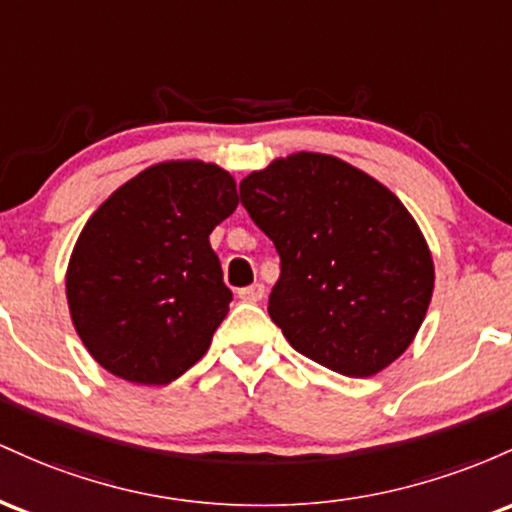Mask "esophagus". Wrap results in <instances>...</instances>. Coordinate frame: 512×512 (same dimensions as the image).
Listing matches in <instances>:
<instances>
[{
    "instance_id": "34e87169",
    "label": "esophagus",
    "mask_w": 512,
    "mask_h": 512,
    "mask_svg": "<svg viewBox=\"0 0 512 512\" xmlns=\"http://www.w3.org/2000/svg\"><path fill=\"white\" fill-rule=\"evenodd\" d=\"M263 295H266V287H263L261 283L241 287L239 290V300H244V302H261Z\"/></svg>"
}]
</instances>
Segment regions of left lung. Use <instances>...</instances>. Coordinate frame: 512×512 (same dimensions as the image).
I'll use <instances>...</instances> for the list:
<instances>
[{
  "label": "left lung",
  "instance_id": "left-lung-1",
  "mask_svg": "<svg viewBox=\"0 0 512 512\" xmlns=\"http://www.w3.org/2000/svg\"><path fill=\"white\" fill-rule=\"evenodd\" d=\"M241 205L280 254L268 314L297 353L372 377L411 346L435 285L428 241L396 195L331 154L251 171Z\"/></svg>",
  "mask_w": 512,
  "mask_h": 512
}]
</instances>
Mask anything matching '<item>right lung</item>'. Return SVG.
<instances>
[{"label": "right lung", "instance_id": "1", "mask_svg": "<svg viewBox=\"0 0 512 512\" xmlns=\"http://www.w3.org/2000/svg\"><path fill=\"white\" fill-rule=\"evenodd\" d=\"M239 205L217 164L171 159L113 191L89 217L65 290L84 348L135 384H169L208 353L232 292L212 229Z\"/></svg>", "mask_w": 512, "mask_h": 512}]
</instances>
